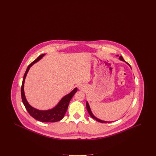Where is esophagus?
<instances>
[{
	"label": "esophagus",
	"mask_w": 156,
	"mask_h": 156,
	"mask_svg": "<svg viewBox=\"0 0 156 156\" xmlns=\"http://www.w3.org/2000/svg\"><path fill=\"white\" fill-rule=\"evenodd\" d=\"M79 88L80 89H83V86L82 85H80L79 86Z\"/></svg>",
	"instance_id": "1"
}]
</instances>
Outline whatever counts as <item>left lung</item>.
<instances>
[{"label":"left lung","mask_w":156,"mask_h":156,"mask_svg":"<svg viewBox=\"0 0 156 156\" xmlns=\"http://www.w3.org/2000/svg\"><path fill=\"white\" fill-rule=\"evenodd\" d=\"M117 57H118L119 55H116ZM119 59L120 60H121V61H123V62H125L126 64L128 65V66H129V67L131 68L130 67V66L126 62L124 59L123 58V57H122V56H120L119 57ZM87 111L88 112V113H89V115H90V116L93 118V119H95V120H96L98 122H101V123H107V122H108V123H110V122H107V121H105V120H101V119H98V118H97L96 116H94V115L93 114V113H92V112L91 111V109H90V106H89V104H88V101H87Z\"/></svg>","instance_id":"left-lung-1"}]
</instances>
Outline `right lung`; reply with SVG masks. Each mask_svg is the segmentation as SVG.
I'll return each instance as SVG.
<instances>
[{"label":"right lung","mask_w":156,"mask_h":156,"mask_svg":"<svg viewBox=\"0 0 156 156\" xmlns=\"http://www.w3.org/2000/svg\"><path fill=\"white\" fill-rule=\"evenodd\" d=\"M45 55V54L40 55L38 57H37V59L33 61L27 68V69L23 76L22 85L21 88L22 99L23 103L24 104L26 110L33 118L43 122H55L61 120L64 118L67 112L68 105L71 99H72L74 95L75 94L77 91V88H75L70 93H69L66 96L62 98L59 101V102L54 108H52L50 109L39 110L31 106L30 104H29L28 101L26 99V98L24 94V90L25 79L30 69V67L35 63L37 62L38 61H40L44 56Z\"/></svg>","instance_id":"1"}]
</instances>
